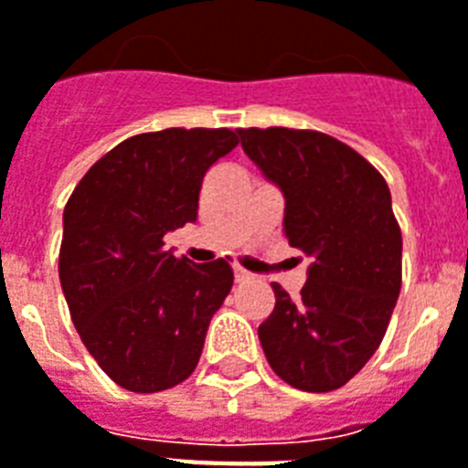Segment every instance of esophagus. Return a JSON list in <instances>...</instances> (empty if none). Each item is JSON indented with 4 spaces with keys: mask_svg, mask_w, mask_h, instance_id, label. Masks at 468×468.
<instances>
[{
    "mask_svg": "<svg viewBox=\"0 0 468 468\" xmlns=\"http://www.w3.org/2000/svg\"><path fill=\"white\" fill-rule=\"evenodd\" d=\"M250 279H252V273L245 271L242 267H235V281H238V283H247Z\"/></svg>",
    "mask_w": 468,
    "mask_h": 468,
    "instance_id": "34e87169",
    "label": "esophagus"
}]
</instances>
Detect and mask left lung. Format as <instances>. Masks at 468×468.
Returning a JSON list of instances; mask_svg holds the SVG:
<instances>
[{
    "instance_id": "8db88e82",
    "label": "left lung",
    "mask_w": 468,
    "mask_h": 468,
    "mask_svg": "<svg viewBox=\"0 0 468 468\" xmlns=\"http://www.w3.org/2000/svg\"><path fill=\"white\" fill-rule=\"evenodd\" d=\"M242 151L286 199L288 245L310 257L298 298L271 283L261 322L271 370L303 392H332L382 344L401 291V230L385 177L313 129H238Z\"/></svg>"
}]
</instances>
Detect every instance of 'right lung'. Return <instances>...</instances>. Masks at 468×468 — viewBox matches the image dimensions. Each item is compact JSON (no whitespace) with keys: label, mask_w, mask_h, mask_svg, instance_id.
Listing matches in <instances>:
<instances>
[{"label":"right lung","mask_w":468,"mask_h":468,"mask_svg":"<svg viewBox=\"0 0 468 468\" xmlns=\"http://www.w3.org/2000/svg\"><path fill=\"white\" fill-rule=\"evenodd\" d=\"M235 146L230 129L136 134L102 155L64 207L59 281L71 322L105 375L129 392L187 379L230 293L226 260H177L163 238L197 221L201 177Z\"/></svg>","instance_id":"1"}]
</instances>
